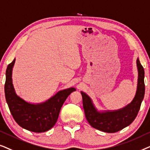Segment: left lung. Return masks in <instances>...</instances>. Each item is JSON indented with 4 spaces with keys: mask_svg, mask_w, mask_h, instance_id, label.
Masks as SVG:
<instances>
[{
    "mask_svg": "<svg viewBox=\"0 0 150 150\" xmlns=\"http://www.w3.org/2000/svg\"><path fill=\"white\" fill-rule=\"evenodd\" d=\"M138 80L137 91L132 101L125 107L113 110H99L86 93L81 91L83 106L88 122L94 128L107 133L117 132L130 125L140 109L145 95V72L139 59H137Z\"/></svg>",
    "mask_w": 150,
    "mask_h": 150,
    "instance_id": "8db88e82",
    "label": "left lung"
}]
</instances>
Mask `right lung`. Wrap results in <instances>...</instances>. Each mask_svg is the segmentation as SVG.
<instances>
[{
	"mask_svg": "<svg viewBox=\"0 0 150 150\" xmlns=\"http://www.w3.org/2000/svg\"><path fill=\"white\" fill-rule=\"evenodd\" d=\"M16 59L6 70L5 84V99L13 119L23 128L33 132H44L54 126L58 119L63 103L72 92L73 87L62 90L47 101L31 103L18 95L13 87L12 71Z\"/></svg>",
	"mask_w": 150,
	"mask_h": 150,
	"instance_id": "1",
	"label": "right lung"
}]
</instances>
